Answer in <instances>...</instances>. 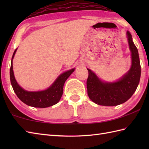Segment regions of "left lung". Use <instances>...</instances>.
<instances>
[{
	"label": "left lung",
	"instance_id": "8db88e82",
	"mask_svg": "<svg viewBox=\"0 0 149 149\" xmlns=\"http://www.w3.org/2000/svg\"><path fill=\"white\" fill-rule=\"evenodd\" d=\"M127 38L131 52V66L120 79L115 82L103 81L90 69L87 68L88 97L98 105L114 106L124 103L133 95L140 83L141 66L138 51L129 31Z\"/></svg>",
	"mask_w": 149,
	"mask_h": 149
}]
</instances>
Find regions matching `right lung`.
<instances>
[{"label": "right lung", "instance_id": "add662e5", "mask_svg": "<svg viewBox=\"0 0 149 149\" xmlns=\"http://www.w3.org/2000/svg\"><path fill=\"white\" fill-rule=\"evenodd\" d=\"M17 50V49H15L12 56L9 74H10V81L13 89L18 99L27 105L34 107L45 108L55 105L61 99L63 92V86L65 81L74 72L75 68L69 70L60 74L54 82L50 85V86L45 90L38 91H27L23 89L18 84L14 75L13 59L14 58Z\"/></svg>", "mask_w": 149, "mask_h": 149}]
</instances>
